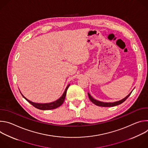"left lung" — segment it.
<instances>
[{
	"label": "left lung",
	"mask_w": 148,
	"mask_h": 148,
	"mask_svg": "<svg viewBox=\"0 0 148 148\" xmlns=\"http://www.w3.org/2000/svg\"><path fill=\"white\" fill-rule=\"evenodd\" d=\"M131 93H132V92L130 94H129L125 98H124L123 99H122L120 101H118L114 102H101V101L96 100L94 98H93L89 93H88V97H89L90 101L92 103H94L95 105H97V106L103 107H114V106H116V105H119V104L122 103V102H123L126 99H127L130 97V95L131 94Z\"/></svg>",
	"instance_id": "1"
}]
</instances>
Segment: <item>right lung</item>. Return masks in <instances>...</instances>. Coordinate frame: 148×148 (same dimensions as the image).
Listing matches in <instances>:
<instances>
[{"label":"right lung","mask_w":148,"mask_h":148,"mask_svg":"<svg viewBox=\"0 0 148 148\" xmlns=\"http://www.w3.org/2000/svg\"><path fill=\"white\" fill-rule=\"evenodd\" d=\"M70 86V84L67 86V87H66L65 91L63 93V94L62 95V96L58 99L57 100L53 102H50V103H35L33 102H32L30 101H29V99H27L26 97H25L23 94L21 93L22 95L23 96V97L27 101L29 102L30 104H32L33 107H34L35 108L38 109V110H53V109H56L58 107H59L62 104V103L64 102V99L66 98V93H67V90L69 88V87Z\"/></svg>","instance_id":"add662e5"}]
</instances>
